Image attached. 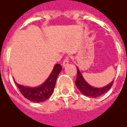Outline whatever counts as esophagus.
<instances>
[{
	"label": "esophagus",
	"instance_id": "1",
	"mask_svg": "<svg viewBox=\"0 0 127 127\" xmlns=\"http://www.w3.org/2000/svg\"><path fill=\"white\" fill-rule=\"evenodd\" d=\"M69 63V56H66V58H64V60L63 61V66H66Z\"/></svg>",
	"mask_w": 127,
	"mask_h": 127
}]
</instances>
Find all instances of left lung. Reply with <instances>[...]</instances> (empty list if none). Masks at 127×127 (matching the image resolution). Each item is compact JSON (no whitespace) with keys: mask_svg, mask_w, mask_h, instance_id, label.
<instances>
[{"mask_svg":"<svg viewBox=\"0 0 127 127\" xmlns=\"http://www.w3.org/2000/svg\"><path fill=\"white\" fill-rule=\"evenodd\" d=\"M75 83L76 86L81 91L82 93L84 94L86 96L95 98V97H97V96L103 95L104 93H106L107 91H109L113 85L114 82H112V83L109 84V85L103 87V88H94L93 86L89 85L88 83L86 82L84 79L83 78L79 69L77 68V78L75 80Z\"/></svg>","mask_w":127,"mask_h":127,"instance_id":"obj_1","label":"left lung"}]
</instances>
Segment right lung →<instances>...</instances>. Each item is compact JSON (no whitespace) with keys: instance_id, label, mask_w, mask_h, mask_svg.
Returning a JSON list of instances; mask_svg holds the SVG:
<instances>
[{"instance_id":"1","label":"right lung","mask_w":127,"mask_h":127,"mask_svg":"<svg viewBox=\"0 0 127 127\" xmlns=\"http://www.w3.org/2000/svg\"><path fill=\"white\" fill-rule=\"evenodd\" d=\"M62 69L63 67L60 64H56L47 80L39 87L29 88L20 85L16 82L15 84H17L21 94L25 98L32 102H43L48 99L52 95L57 77Z\"/></svg>"}]
</instances>
